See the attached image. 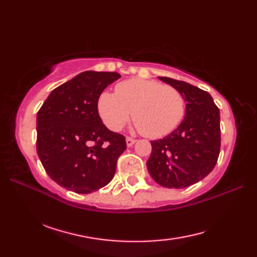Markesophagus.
Returning <instances> with one entry per match:
<instances>
[{
	"label": "esophagus",
	"instance_id": "esophagus-1",
	"mask_svg": "<svg viewBox=\"0 0 257 257\" xmlns=\"http://www.w3.org/2000/svg\"><path fill=\"white\" fill-rule=\"evenodd\" d=\"M135 143H136V140L134 138H130V137L125 138V144H127V147H132Z\"/></svg>",
	"mask_w": 257,
	"mask_h": 257
}]
</instances>
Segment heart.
Segmentation results:
<instances>
[{
	"instance_id": "b5f03b06",
	"label": "heart",
	"mask_w": 257,
	"mask_h": 257,
	"mask_svg": "<svg viewBox=\"0 0 257 257\" xmlns=\"http://www.w3.org/2000/svg\"><path fill=\"white\" fill-rule=\"evenodd\" d=\"M114 91H102L97 100L98 113L112 132L121 129L133 112L136 127L146 137L160 138L184 118V97L171 86L135 77L120 81Z\"/></svg>"
}]
</instances>
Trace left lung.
Listing matches in <instances>:
<instances>
[{"label": "left lung", "mask_w": 257, "mask_h": 257, "mask_svg": "<svg viewBox=\"0 0 257 257\" xmlns=\"http://www.w3.org/2000/svg\"><path fill=\"white\" fill-rule=\"evenodd\" d=\"M158 78L181 92L187 103L178 128L151 141L147 168L162 187L187 188L205 178L216 165L221 147L220 110L209 92L185 81Z\"/></svg>", "instance_id": "obj_1"}]
</instances>
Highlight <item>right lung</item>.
I'll list each match as a JSON object with an SVG mask.
<instances>
[{
    "mask_svg": "<svg viewBox=\"0 0 257 257\" xmlns=\"http://www.w3.org/2000/svg\"><path fill=\"white\" fill-rule=\"evenodd\" d=\"M121 77L87 70L52 90L36 117V149L46 173L61 187L87 194L111 181L124 137L102 123L98 97Z\"/></svg>",
    "mask_w": 257,
    "mask_h": 257,
    "instance_id": "obj_1",
    "label": "right lung"
}]
</instances>
